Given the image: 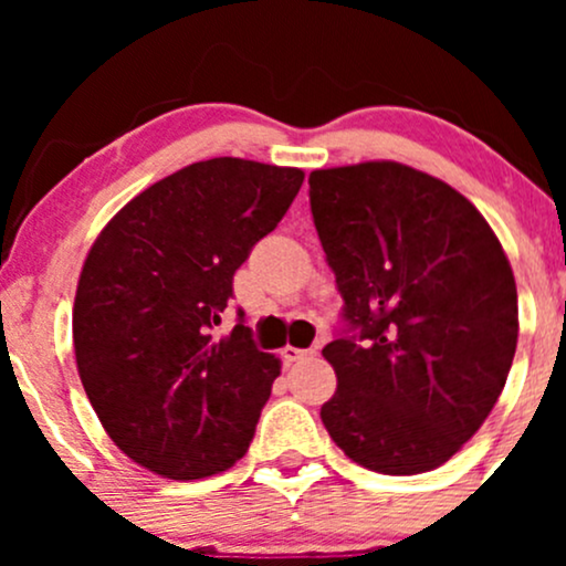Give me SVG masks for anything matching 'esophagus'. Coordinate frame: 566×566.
Instances as JSON below:
<instances>
[{"label":"esophagus","instance_id":"esophagus-1","mask_svg":"<svg viewBox=\"0 0 566 566\" xmlns=\"http://www.w3.org/2000/svg\"><path fill=\"white\" fill-rule=\"evenodd\" d=\"M314 354H316V348H295V346L282 348L284 361H301V359H308V356H314Z\"/></svg>","mask_w":566,"mask_h":566}]
</instances>
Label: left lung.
<instances>
[{
  "mask_svg": "<svg viewBox=\"0 0 566 566\" xmlns=\"http://www.w3.org/2000/svg\"><path fill=\"white\" fill-rule=\"evenodd\" d=\"M311 216L343 297L322 348V423L388 476L439 469L495 407L516 354V282L463 193L399 161L314 170Z\"/></svg>",
  "mask_w": 566,
  "mask_h": 566,
  "instance_id": "obj_1",
  "label": "left lung"
}]
</instances>
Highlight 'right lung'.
Returning <instances> with one entry per match:
<instances>
[{
	"label": "right lung",
	"mask_w": 566,
	"mask_h": 566,
	"mask_svg": "<svg viewBox=\"0 0 566 566\" xmlns=\"http://www.w3.org/2000/svg\"><path fill=\"white\" fill-rule=\"evenodd\" d=\"M303 170L218 157L138 193L101 231L74 301V354L87 399L127 458L159 476L231 469L276 380L237 311L233 274L276 229Z\"/></svg>",
	"instance_id": "1"
}]
</instances>
